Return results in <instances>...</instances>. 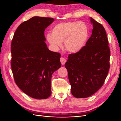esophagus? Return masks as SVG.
I'll return each mask as SVG.
<instances>
[{"label": "esophagus", "instance_id": "obj_1", "mask_svg": "<svg viewBox=\"0 0 121 121\" xmlns=\"http://www.w3.org/2000/svg\"><path fill=\"white\" fill-rule=\"evenodd\" d=\"M60 62L62 65H65V64L66 62V59L63 57H61L60 59Z\"/></svg>", "mask_w": 121, "mask_h": 121}]
</instances>
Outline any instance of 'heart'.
<instances>
[{
	"label": "heart",
	"instance_id": "1",
	"mask_svg": "<svg viewBox=\"0 0 121 121\" xmlns=\"http://www.w3.org/2000/svg\"><path fill=\"white\" fill-rule=\"evenodd\" d=\"M88 37V28L82 21H67L56 24L52 33H47L46 39L54 51H57L62 45L71 53H76L83 48Z\"/></svg>",
	"mask_w": 121,
	"mask_h": 121
}]
</instances>
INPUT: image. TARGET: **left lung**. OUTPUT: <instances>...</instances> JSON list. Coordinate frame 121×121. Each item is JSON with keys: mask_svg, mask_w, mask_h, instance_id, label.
I'll use <instances>...</instances> for the list:
<instances>
[{"mask_svg": "<svg viewBox=\"0 0 121 121\" xmlns=\"http://www.w3.org/2000/svg\"><path fill=\"white\" fill-rule=\"evenodd\" d=\"M92 34L85 46L70 54L65 64L71 93L78 98L94 94L103 85L110 68V51L104 26L90 17Z\"/></svg>", "mask_w": 121, "mask_h": 121, "instance_id": "1", "label": "left lung"}]
</instances>
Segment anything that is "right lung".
Listing matches in <instances>:
<instances>
[{
  "label": "right lung",
  "instance_id": "right-lung-1",
  "mask_svg": "<svg viewBox=\"0 0 121 121\" xmlns=\"http://www.w3.org/2000/svg\"><path fill=\"white\" fill-rule=\"evenodd\" d=\"M55 21L35 16L20 24L11 46V69L15 83L30 97L50 96L51 76L60 68V54L51 51L45 43L46 28Z\"/></svg>",
  "mask_w": 121,
  "mask_h": 121
}]
</instances>
